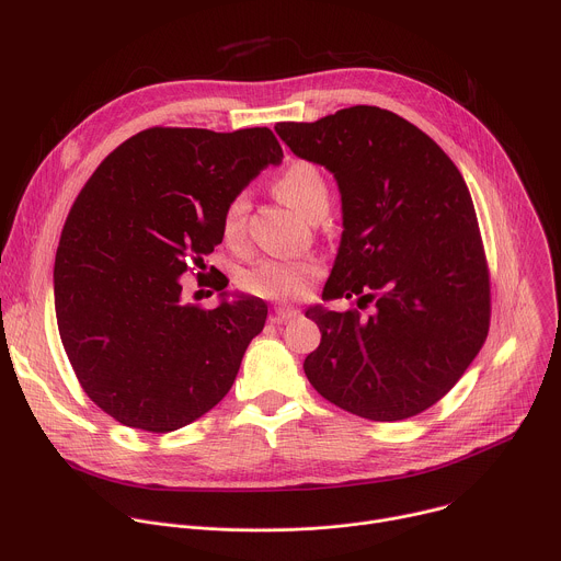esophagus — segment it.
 <instances>
[{"instance_id":"obj_1","label":"esophagus","mask_w":561,"mask_h":561,"mask_svg":"<svg viewBox=\"0 0 561 561\" xmlns=\"http://www.w3.org/2000/svg\"><path fill=\"white\" fill-rule=\"evenodd\" d=\"M299 312L295 310V308H288V306H279V308H275L273 310V314L268 317L271 319V324H284V322H288V319H295Z\"/></svg>"}]
</instances>
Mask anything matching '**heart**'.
Instances as JSON below:
<instances>
[{
    "label": "heart",
    "instance_id": "heart-1",
    "mask_svg": "<svg viewBox=\"0 0 561 561\" xmlns=\"http://www.w3.org/2000/svg\"><path fill=\"white\" fill-rule=\"evenodd\" d=\"M275 193L282 202H286L301 217H312L319 208L329 206V186L312 164L295 162L290 164L275 182ZM249 213L247 193L234 195L221 217V234L228 242H237L244 232ZM314 266L308 264H290L279 260H266L255 264L253 268L239 275V286L247 293L264 297V299H293L301 297L308 288V279L312 277Z\"/></svg>",
    "mask_w": 561,
    "mask_h": 561
}]
</instances>
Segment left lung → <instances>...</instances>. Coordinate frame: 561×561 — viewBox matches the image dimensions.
Instances as JSON below:
<instances>
[{"mask_svg":"<svg viewBox=\"0 0 561 561\" xmlns=\"http://www.w3.org/2000/svg\"><path fill=\"white\" fill-rule=\"evenodd\" d=\"M275 133L333 173L344 232L322 299L373 301L368 317L310 306L322 342L304 359L331 404L373 420L413 417L457 383L491 322L489 266L468 186L417 126L377 106Z\"/></svg>","mask_w":561,"mask_h":561,"instance_id":"1","label":"left lung"}]
</instances>
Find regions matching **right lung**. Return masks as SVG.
<instances>
[{"label": "right lung", "mask_w": 561, "mask_h": 561, "mask_svg": "<svg viewBox=\"0 0 561 561\" xmlns=\"http://www.w3.org/2000/svg\"><path fill=\"white\" fill-rule=\"evenodd\" d=\"M282 157L271 128L154 126L117 146L77 195L53 271L57 327L84 392L119 424L171 433L230 390L268 308L228 301L226 277L215 279L221 304L199 308L180 277L206 271L228 202Z\"/></svg>", "instance_id": "obj_1"}]
</instances>
